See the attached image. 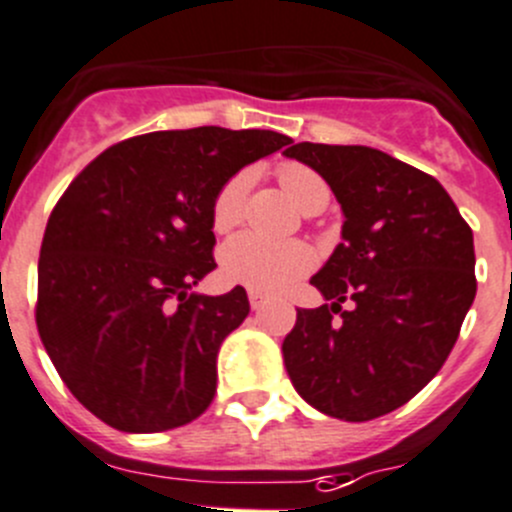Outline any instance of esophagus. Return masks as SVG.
I'll return each instance as SVG.
<instances>
[{
	"instance_id": "obj_1",
	"label": "esophagus",
	"mask_w": 512,
	"mask_h": 512,
	"mask_svg": "<svg viewBox=\"0 0 512 512\" xmlns=\"http://www.w3.org/2000/svg\"><path fill=\"white\" fill-rule=\"evenodd\" d=\"M248 304H251L253 311H259L269 304V299L264 294H259V291H248Z\"/></svg>"
}]
</instances>
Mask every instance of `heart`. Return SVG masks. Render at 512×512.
<instances>
[{
    "instance_id": "1",
    "label": "heart",
    "mask_w": 512,
    "mask_h": 512,
    "mask_svg": "<svg viewBox=\"0 0 512 512\" xmlns=\"http://www.w3.org/2000/svg\"><path fill=\"white\" fill-rule=\"evenodd\" d=\"M279 183L291 201L304 213H321L332 198L326 180L304 163H281ZM253 186V170L241 168L223 180L213 196L211 223L218 233L238 226L246 211V198ZM221 276L233 286H243L259 294H279L289 289L296 279L314 269V251L304 241H271L259 233H238L223 243L218 253Z\"/></svg>"
}]
</instances>
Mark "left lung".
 <instances>
[{
    "mask_svg": "<svg viewBox=\"0 0 512 512\" xmlns=\"http://www.w3.org/2000/svg\"><path fill=\"white\" fill-rule=\"evenodd\" d=\"M286 155L314 168L344 211V241L311 276L329 304L296 311L286 372L324 415L374 420L450 357L478 291L472 231L432 175L382 150L296 143Z\"/></svg>",
    "mask_w": 512,
    "mask_h": 512,
    "instance_id": "1",
    "label": "left lung"
}]
</instances>
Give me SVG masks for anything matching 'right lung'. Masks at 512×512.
<instances>
[{"mask_svg": "<svg viewBox=\"0 0 512 512\" xmlns=\"http://www.w3.org/2000/svg\"><path fill=\"white\" fill-rule=\"evenodd\" d=\"M274 130H160L110 145L47 221L37 329L80 405L123 432L188 425L213 402L218 349L248 316L241 286L191 294L216 269L213 196L289 145Z\"/></svg>", "mask_w": 512, "mask_h": 512, "instance_id": "add662e5", "label": "right lung"}]
</instances>
